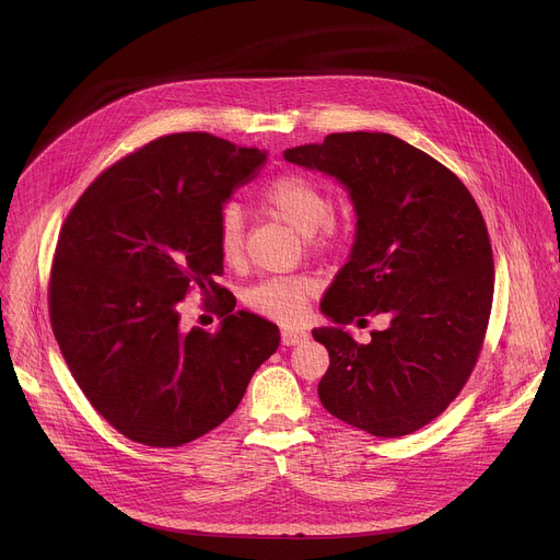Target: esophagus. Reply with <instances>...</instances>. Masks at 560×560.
Instances as JSON below:
<instances>
[{
    "mask_svg": "<svg viewBox=\"0 0 560 560\" xmlns=\"http://www.w3.org/2000/svg\"><path fill=\"white\" fill-rule=\"evenodd\" d=\"M281 341H283V346H299V343L307 341V332H303V330H283Z\"/></svg>",
    "mask_w": 560,
    "mask_h": 560,
    "instance_id": "esophagus-1",
    "label": "esophagus"
}]
</instances>
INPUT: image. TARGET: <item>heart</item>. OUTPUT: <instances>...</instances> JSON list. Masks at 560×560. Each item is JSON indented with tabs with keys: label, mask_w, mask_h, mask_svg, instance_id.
<instances>
[{
	"label": "heart",
	"mask_w": 560,
	"mask_h": 560,
	"mask_svg": "<svg viewBox=\"0 0 560 560\" xmlns=\"http://www.w3.org/2000/svg\"><path fill=\"white\" fill-rule=\"evenodd\" d=\"M261 206L277 219L285 221L303 236H312L324 225L330 230L332 201L326 190L312 179L283 173L270 179L259 192ZM246 219L236 203H225L217 214L214 242L221 259L228 266H236L244 257ZM314 294V281L307 277H279L255 285L248 292V305L279 324H294L305 314V305Z\"/></svg>",
	"instance_id": "obj_1"
}]
</instances>
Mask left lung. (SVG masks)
I'll return each mask as SVG.
<instances>
[{
  "label": "left lung",
  "instance_id": "8db88e82",
  "mask_svg": "<svg viewBox=\"0 0 560 560\" xmlns=\"http://www.w3.org/2000/svg\"><path fill=\"white\" fill-rule=\"evenodd\" d=\"M283 156L335 177L357 214L322 301L335 326L312 330L330 354L318 398L368 434H412L454 401L483 348L494 294L483 214L452 171L394 135L335 132ZM365 313L390 324L363 347L345 326Z\"/></svg>",
  "mask_w": 560,
  "mask_h": 560
}]
</instances>
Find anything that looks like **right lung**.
<instances>
[{"label": "right lung", "instance_id": "add662e5", "mask_svg": "<svg viewBox=\"0 0 560 560\" xmlns=\"http://www.w3.org/2000/svg\"><path fill=\"white\" fill-rule=\"evenodd\" d=\"M266 159L208 132L159 137L104 171L61 228L52 332L93 408L130 441L177 447L214 430L279 348V328L246 310L217 332L179 326L192 288L221 299L217 214Z\"/></svg>", "mask_w": 560, "mask_h": 560}]
</instances>
